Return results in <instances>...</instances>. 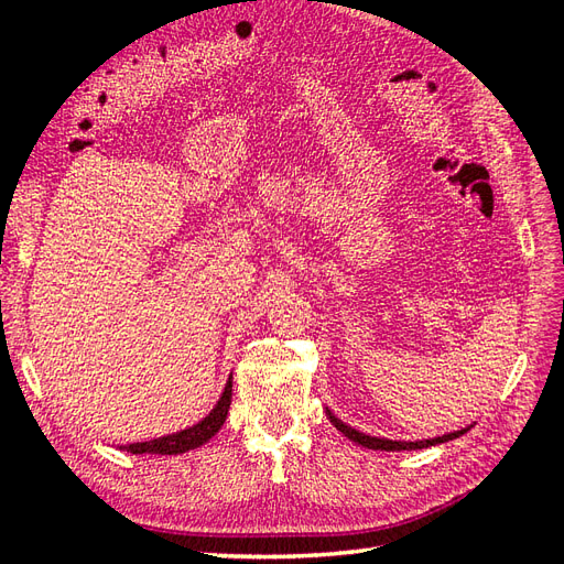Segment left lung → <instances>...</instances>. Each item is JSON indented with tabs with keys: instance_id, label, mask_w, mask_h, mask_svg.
Segmentation results:
<instances>
[{
	"instance_id": "8db88e82",
	"label": "left lung",
	"mask_w": 564,
	"mask_h": 564,
	"mask_svg": "<svg viewBox=\"0 0 564 564\" xmlns=\"http://www.w3.org/2000/svg\"><path fill=\"white\" fill-rule=\"evenodd\" d=\"M327 416L329 421L336 425L338 433H344L348 440H352L355 445L360 447H367V449H381V452H412V449H429V447H435V445H442V442H449V440H456L464 433L470 431L468 429H460V431H454V433H447V435H440V437H431V440H414V442H402V440H388V437H373V435H365L360 431L350 429L348 423H344L340 419H336L329 409H327Z\"/></svg>"
}]
</instances>
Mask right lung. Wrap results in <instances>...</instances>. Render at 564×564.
I'll return each mask as SVG.
<instances>
[{
    "instance_id": "1",
    "label": "right lung",
    "mask_w": 564,
    "mask_h": 564,
    "mask_svg": "<svg viewBox=\"0 0 564 564\" xmlns=\"http://www.w3.org/2000/svg\"><path fill=\"white\" fill-rule=\"evenodd\" d=\"M230 400H232V373L228 377L226 388H224V392H220V398L214 404L212 412L204 416L202 421H197L195 425H191V429L172 433V435H164V437L148 440V442L119 445V449H124L129 454H166V456L185 454V452H191V449H197V447L204 445V442H209L220 431V425L226 423Z\"/></svg>"
}]
</instances>
